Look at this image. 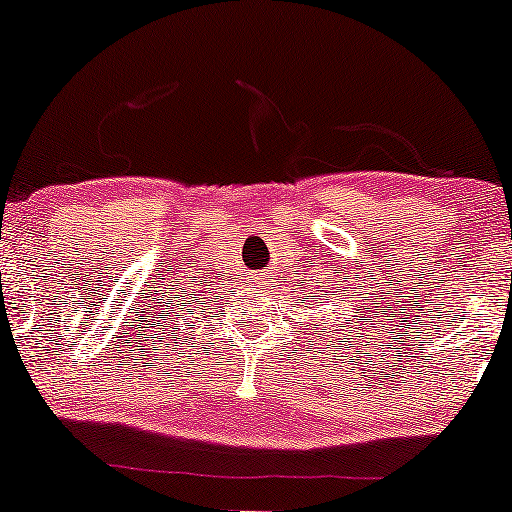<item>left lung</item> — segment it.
Instances as JSON below:
<instances>
[{"label": "left lung", "instance_id": "left-lung-1", "mask_svg": "<svg viewBox=\"0 0 512 512\" xmlns=\"http://www.w3.org/2000/svg\"><path fill=\"white\" fill-rule=\"evenodd\" d=\"M325 296H330L328 291H325ZM333 296H335V294H333ZM325 303H330V299H325ZM338 306H340V299H338ZM338 311H340V316H347V313H342V308H338ZM355 323H362V330H364V323H367V316H364V313H362V308H359L357 316H352V323H350V325H355ZM338 330H340V333H342V330H347V318L338 320ZM342 335H345V333H342ZM355 335H357V333H355ZM355 335H352V338H355ZM345 342H347V340H345Z\"/></svg>", "mask_w": 512, "mask_h": 512}]
</instances>
